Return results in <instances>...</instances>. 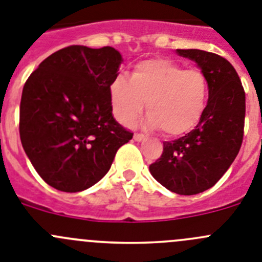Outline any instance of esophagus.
<instances>
[{"label": "esophagus", "instance_id": "1", "mask_svg": "<svg viewBox=\"0 0 262 262\" xmlns=\"http://www.w3.org/2000/svg\"><path fill=\"white\" fill-rule=\"evenodd\" d=\"M134 140H135V141H144V140H145V136H144L143 134H135V135H134Z\"/></svg>", "mask_w": 262, "mask_h": 262}]
</instances>
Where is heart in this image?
I'll use <instances>...</instances> for the list:
<instances>
[{"label":"heart","mask_w":262,"mask_h":262,"mask_svg":"<svg viewBox=\"0 0 262 262\" xmlns=\"http://www.w3.org/2000/svg\"><path fill=\"white\" fill-rule=\"evenodd\" d=\"M208 80L198 69L166 58L145 59L131 76L115 75L109 85L113 114L122 124H131L144 109L145 124L162 128L166 135H182L199 123L208 102Z\"/></svg>","instance_id":"b5f03b06"}]
</instances>
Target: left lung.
Masks as SVG:
<instances>
[{"label":"left lung","instance_id":"obj_1","mask_svg":"<svg viewBox=\"0 0 262 262\" xmlns=\"http://www.w3.org/2000/svg\"><path fill=\"white\" fill-rule=\"evenodd\" d=\"M195 62L208 80L209 98L195 128L165 141L162 156L149 166L153 178L178 195H196L227 171L243 141L246 93L227 59L200 49H177Z\"/></svg>","mask_w":262,"mask_h":262}]
</instances>
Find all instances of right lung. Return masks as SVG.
<instances>
[{"label": "right lung", "instance_id": "right-lung-1", "mask_svg": "<svg viewBox=\"0 0 262 262\" xmlns=\"http://www.w3.org/2000/svg\"><path fill=\"white\" fill-rule=\"evenodd\" d=\"M123 62L112 47H67L50 54L26 81L19 134L26 155L53 188L80 192L109 171L133 139L113 117L109 85Z\"/></svg>", "mask_w": 262, "mask_h": 262}]
</instances>
